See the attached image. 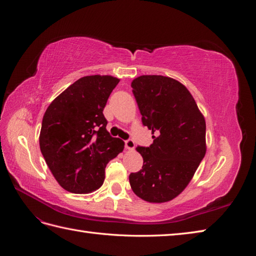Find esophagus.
Listing matches in <instances>:
<instances>
[{"instance_id":"1","label":"esophagus","mask_w":256,"mask_h":256,"mask_svg":"<svg viewBox=\"0 0 256 256\" xmlns=\"http://www.w3.org/2000/svg\"><path fill=\"white\" fill-rule=\"evenodd\" d=\"M125 147H126L127 150H134L136 148V144H134V142L132 140H127L125 142Z\"/></svg>"}]
</instances>
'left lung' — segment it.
Here are the masks:
<instances>
[{
  "label": "left lung",
  "mask_w": 256,
  "mask_h": 256,
  "mask_svg": "<svg viewBox=\"0 0 256 256\" xmlns=\"http://www.w3.org/2000/svg\"><path fill=\"white\" fill-rule=\"evenodd\" d=\"M131 88L154 143L136 148L143 166L130 174L129 182L146 202L166 203L186 189L205 156L204 115L188 88L170 76H140Z\"/></svg>",
  "instance_id": "left-lung-1"
}]
</instances>
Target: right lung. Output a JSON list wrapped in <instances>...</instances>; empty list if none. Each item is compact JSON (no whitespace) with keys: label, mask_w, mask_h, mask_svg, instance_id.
Returning a JSON list of instances; mask_svg holds the SVG:
<instances>
[{"label":"right lung","mask_w":256,"mask_h":256,"mask_svg":"<svg viewBox=\"0 0 256 256\" xmlns=\"http://www.w3.org/2000/svg\"><path fill=\"white\" fill-rule=\"evenodd\" d=\"M120 79L86 76L76 80L46 110L40 146L62 188L88 194L102 187L108 162L124 150L125 143L112 138L104 109Z\"/></svg>","instance_id":"right-lung-1"}]
</instances>
